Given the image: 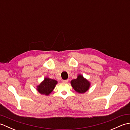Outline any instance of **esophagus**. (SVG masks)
<instances>
[{
    "label": "esophagus",
    "instance_id": "esophagus-1",
    "mask_svg": "<svg viewBox=\"0 0 130 130\" xmlns=\"http://www.w3.org/2000/svg\"><path fill=\"white\" fill-rule=\"evenodd\" d=\"M62 82H63V83H68V82H69V80L68 79H67V80H62Z\"/></svg>",
    "mask_w": 130,
    "mask_h": 130
}]
</instances>
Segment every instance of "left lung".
<instances>
[{
	"label": "left lung",
	"mask_w": 130,
	"mask_h": 130,
	"mask_svg": "<svg viewBox=\"0 0 130 130\" xmlns=\"http://www.w3.org/2000/svg\"><path fill=\"white\" fill-rule=\"evenodd\" d=\"M71 84L76 92L80 93H85L89 89L90 83L82 75H79L77 79L71 81Z\"/></svg>",
	"instance_id": "left-lung-1"
}]
</instances>
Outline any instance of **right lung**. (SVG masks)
Masks as SVG:
<instances>
[{
  "instance_id": "obj_1",
  "label": "right lung",
  "mask_w": 130,
  "mask_h": 130,
  "mask_svg": "<svg viewBox=\"0 0 130 130\" xmlns=\"http://www.w3.org/2000/svg\"><path fill=\"white\" fill-rule=\"evenodd\" d=\"M57 83L55 80L45 78L43 82L38 86L37 90L41 94L48 95L52 92Z\"/></svg>"
}]
</instances>
